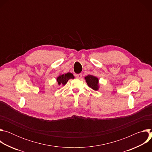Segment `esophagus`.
Here are the masks:
<instances>
[{"instance_id": "esophagus-1", "label": "esophagus", "mask_w": 152, "mask_h": 152, "mask_svg": "<svg viewBox=\"0 0 152 152\" xmlns=\"http://www.w3.org/2000/svg\"><path fill=\"white\" fill-rule=\"evenodd\" d=\"M75 77H76V78L79 79H80L82 77V75L81 74H76L75 75Z\"/></svg>"}]
</instances>
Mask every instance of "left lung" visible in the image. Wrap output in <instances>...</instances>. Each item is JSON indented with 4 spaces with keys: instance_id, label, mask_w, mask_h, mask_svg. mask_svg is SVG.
<instances>
[{
    "instance_id": "left-lung-1",
    "label": "left lung",
    "mask_w": 152,
    "mask_h": 152,
    "mask_svg": "<svg viewBox=\"0 0 152 152\" xmlns=\"http://www.w3.org/2000/svg\"><path fill=\"white\" fill-rule=\"evenodd\" d=\"M85 79L89 87L91 88L93 90L97 91L99 88V79L93 75H88L85 77Z\"/></svg>"
}]
</instances>
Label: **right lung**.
I'll list each match as a JSON object with an SVG mask.
<instances>
[{"label": "right lung", "mask_w": 152, "mask_h": 152, "mask_svg": "<svg viewBox=\"0 0 152 152\" xmlns=\"http://www.w3.org/2000/svg\"><path fill=\"white\" fill-rule=\"evenodd\" d=\"M75 76L73 75L71 73H67L65 74L60 75L56 79L58 84L59 85H65L66 84V83L68 82V80L70 79H74Z\"/></svg>", "instance_id": "add662e5"}]
</instances>
